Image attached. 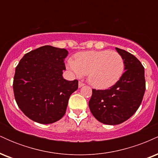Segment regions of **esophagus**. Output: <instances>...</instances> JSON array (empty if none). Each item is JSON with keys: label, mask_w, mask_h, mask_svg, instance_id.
<instances>
[{"label": "esophagus", "mask_w": 158, "mask_h": 158, "mask_svg": "<svg viewBox=\"0 0 158 158\" xmlns=\"http://www.w3.org/2000/svg\"><path fill=\"white\" fill-rule=\"evenodd\" d=\"M84 85H85L84 83L81 82V81H79V88H81V87H82Z\"/></svg>", "instance_id": "obj_1"}]
</instances>
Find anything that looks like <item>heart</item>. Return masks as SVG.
Returning <instances> with one entry per match:
<instances>
[{"label":"heart","instance_id":"heart-1","mask_svg":"<svg viewBox=\"0 0 158 158\" xmlns=\"http://www.w3.org/2000/svg\"><path fill=\"white\" fill-rule=\"evenodd\" d=\"M68 67L78 77L87 73L88 80L97 88H108L119 81L123 73V58L116 51L91 50L81 52L75 59H68Z\"/></svg>","mask_w":158,"mask_h":158}]
</instances>
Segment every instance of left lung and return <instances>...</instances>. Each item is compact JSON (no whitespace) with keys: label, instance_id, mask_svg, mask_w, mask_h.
I'll return each instance as SVG.
<instances>
[{"label":"left lung","instance_id":"8db88e82","mask_svg":"<svg viewBox=\"0 0 158 158\" xmlns=\"http://www.w3.org/2000/svg\"><path fill=\"white\" fill-rule=\"evenodd\" d=\"M123 58L126 71L106 90H92L88 106L94 117L106 125H118L129 119L142 102L146 81L144 68L135 56L116 48Z\"/></svg>","mask_w":158,"mask_h":158}]
</instances>
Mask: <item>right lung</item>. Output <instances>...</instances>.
Here are the masks:
<instances>
[{
    "mask_svg": "<svg viewBox=\"0 0 158 158\" xmlns=\"http://www.w3.org/2000/svg\"><path fill=\"white\" fill-rule=\"evenodd\" d=\"M68 52L45 45L27 52L15 68L14 95L18 106L27 117L41 124L62 118L78 81L62 77Z\"/></svg>",
    "mask_w": 158,
    "mask_h": 158,
    "instance_id": "right-lung-1",
    "label": "right lung"
}]
</instances>
